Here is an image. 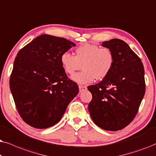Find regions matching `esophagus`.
I'll return each instance as SVG.
<instances>
[{"label": "esophagus", "instance_id": "esophagus-1", "mask_svg": "<svg viewBox=\"0 0 156 156\" xmlns=\"http://www.w3.org/2000/svg\"><path fill=\"white\" fill-rule=\"evenodd\" d=\"M87 90V87L85 86H79V90L80 92H82L83 90Z\"/></svg>", "mask_w": 156, "mask_h": 156}]
</instances>
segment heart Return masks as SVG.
Listing matches in <instances>:
<instances>
[{"mask_svg":"<svg viewBox=\"0 0 156 156\" xmlns=\"http://www.w3.org/2000/svg\"><path fill=\"white\" fill-rule=\"evenodd\" d=\"M76 55L64 52L61 55V63L65 71L73 75L83 68V70L75 75L73 79L79 83H89L93 80L104 79L111 72L114 63V55L108 48L86 43L75 51Z\"/></svg>","mask_w":156,"mask_h":156,"instance_id":"b5f03b06","label":"heart"}]
</instances>
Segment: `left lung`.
<instances>
[{
    "label": "left lung",
    "instance_id": "1",
    "mask_svg": "<svg viewBox=\"0 0 156 156\" xmlns=\"http://www.w3.org/2000/svg\"><path fill=\"white\" fill-rule=\"evenodd\" d=\"M102 45L113 52L114 63L107 77L88 87L93 96L88 111L98 127L116 131L129 125L138 113L146 92L144 68L123 41L114 38Z\"/></svg>",
    "mask_w": 156,
    "mask_h": 156
}]
</instances>
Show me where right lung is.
Masks as SVG:
<instances>
[{"mask_svg": "<svg viewBox=\"0 0 156 156\" xmlns=\"http://www.w3.org/2000/svg\"><path fill=\"white\" fill-rule=\"evenodd\" d=\"M76 44L64 38L43 34L20 50L10 78L16 108L27 124L47 128L56 124L78 93L67 76L61 54Z\"/></svg>", "mask_w": 156, "mask_h": 156, "instance_id": "add662e5", "label": "right lung"}]
</instances>
